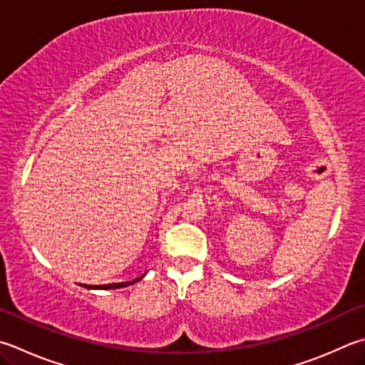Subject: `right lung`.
Returning <instances> with one entry per match:
<instances>
[{"mask_svg": "<svg viewBox=\"0 0 365 365\" xmlns=\"http://www.w3.org/2000/svg\"><path fill=\"white\" fill-rule=\"evenodd\" d=\"M145 274H142L140 277H137L134 281H128V282H115V284H103V286H88V284H83V287L86 289H102V290H108V289H121V287H128L130 284H135L142 279Z\"/></svg>", "mask_w": 365, "mask_h": 365, "instance_id": "add662e5", "label": "right lung"}]
</instances>
